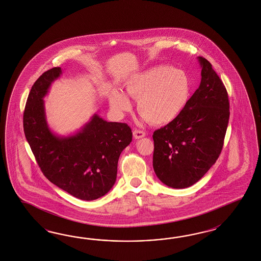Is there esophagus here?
<instances>
[{
    "label": "esophagus",
    "mask_w": 261,
    "mask_h": 261,
    "mask_svg": "<svg viewBox=\"0 0 261 261\" xmlns=\"http://www.w3.org/2000/svg\"><path fill=\"white\" fill-rule=\"evenodd\" d=\"M146 134L143 130H139V129H135L134 130V137L135 139H140L142 137H144Z\"/></svg>",
    "instance_id": "34e87169"
}]
</instances>
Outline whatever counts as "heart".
Segmentation results:
<instances>
[{"label": "heart", "mask_w": 261, "mask_h": 261, "mask_svg": "<svg viewBox=\"0 0 261 261\" xmlns=\"http://www.w3.org/2000/svg\"><path fill=\"white\" fill-rule=\"evenodd\" d=\"M126 90L137 99V111L144 118L162 126L176 119L185 110L191 96V81L183 70L156 66L129 78ZM110 105L117 113L130 108L127 96L117 90L110 95Z\"/></svg>", "instance_id": "b5f03b06"}]
</instances>
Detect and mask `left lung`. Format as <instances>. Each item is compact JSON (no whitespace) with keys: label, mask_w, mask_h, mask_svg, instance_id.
<instances>
[{"label":"left lung","mask_w":261,"mask_h":261,"mask_svg":"<svg viewBox=\"0 0 261 261\" xmlns=\"http://www.w3.org/2000/svg\"><path fill=\"white\" fill-rule=\"evenodd\" d=\"M197 59L202 68L199 88L178 117L152 135L153 170L173 189L194 185L216 163L229 123L226 88L208 60Z\"/></svg>","instance_id":"8db88e82"}]
</instances>
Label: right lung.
Returning a JSON list of instances; mask_svg holds the SVG:
<instances>
[{
    "mask_svg": "<svg viewBox=\"0 0 261 261\" xmlns=\"http://www.w3.org/2000/svg\"><path fill=\"white\" fill-rule=\"evenodd\" d=\"M61 74V67H53L32 86L23 112V132L46 178L74 197L94 200L114 185L120 154L133 140V133L126 123L107 122L93 114L76 134H53L44 97Z\"/></svg>",
    "mask_w": 261,
    "mask_h": 261,
    "instance_id": "add662e5",
    "label": "right lung"
}]
</instances>
